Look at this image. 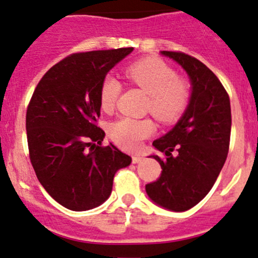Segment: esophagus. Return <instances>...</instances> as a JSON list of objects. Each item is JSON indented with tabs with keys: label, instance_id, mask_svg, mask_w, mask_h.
<instances>
[{
	"label": "esophagus",
	"instance_id": "1",
	"mask_svg": "<svg viewBox=\"0 0 258 258\" xmlns=\"http://www.w3.org/2000/svg\"><path fill=\"white\" fill-rule=\"evenodd\" d=\"M143 161V157L142 156H134L132 157V163H140V162Z\"/></svg>",
	"mask_w": 258,
	"mask_h": 258
}]
</instances>
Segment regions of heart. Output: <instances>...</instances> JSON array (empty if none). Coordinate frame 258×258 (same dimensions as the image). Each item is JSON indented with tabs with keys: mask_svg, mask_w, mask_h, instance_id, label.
I'll list each match as a JSON object with an SVG mask.
<instances>
[{
	"mask_svg": "<svg viewBox=\"0 0 258 258\" xmlns=\"http://www.w3.org/2000/svg\"><path fill=\"white\" fill-rule=\"evenodd\" d=\"M127 80L148 95L147 110L158 121L172 123L183 116L189 106L191 91L189 83L159 59H143L131 64L124 72ZM122 90L121 83L113 75H106L99 89L100 107L111 112ZM156 131L150 118L122 117L108 126V136L127 151H135L143 140Z\"/></svg>",
	"mask_w": 258,
	"mask_h": 258,
	"instance_id": "1",
	"label": "heart"
}]
</instances>
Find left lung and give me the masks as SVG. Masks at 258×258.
Wrapping results in <instances>:
<instances>
[{
	"instance_id": "left-lung-1",
	"label": "left lung",
	"mask_w": 258,
	"mask_h": 258,
	"mask_svg": "<svg viewBox=\"0 0 258 258\" xmlns=\"http://www.w3.org/2000/svg\"><path fill=\"white\" fill-rule=\"evenodd\" d=\"M181 65L191 83V97L174 127L153 142L165 158L153 156L161 177L146 185L159 207L185 211L202 202L220 174L230 146L231 107L226 90L202 61L181 51H161Z\"/></svg>"
}]
</instances>
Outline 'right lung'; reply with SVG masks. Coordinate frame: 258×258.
Returning <instances> with one entry per match:
<instances>
[{"label":"right lung","mask_w":258,"mask_h":258,"mask_svg":"<svg viewBox=\"0 0 258 258\" xmlns=\"http://www.w3.org/2000/svg\"><path fill=\"white\" fill-rule=\"evenodd\" d=\"M134 48L70 54L38 83L27 107L29 159L47 193L64 208L85 211L110 197L115 173L131 157L102 146L97 127L99 89L106 74Z\"/></svg>","instance_id":"right-lung-1"}]
</instances>
